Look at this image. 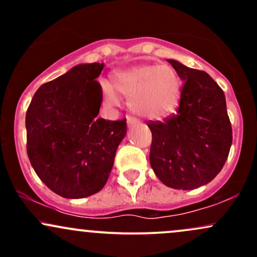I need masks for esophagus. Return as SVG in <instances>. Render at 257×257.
Segmentation results:
<instances>
[{"instance_id":"esophagus-1","label":"esophagus","mask_w":257,"mask_h":257,"mask_svg":"<svg viewBox=\"0 0 257 257\" xmlns=\"http://www.w3.org/2000/svg\"><path fill=\"white\" fill-rule=\"evenodd\" d=\"M126 123H128L129 126L138 125L139 124V120L135 119V118H133V117H128V118H126Z\"/></svg>"}]
</instances>
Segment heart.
Instances as JSON below:
<instances>
[{
    "label": "heart",
    "instance_id": "obj_1",
    "mask_svg": "<svg viewBox=\"0 0 257 257\" xmlns=\"http://www.w3.org/2000/svg\"><path fill=\"white\" fill-rule=\"evenodd\" d=\"M101 89L108 106H118L122 94L129 96V107L135 114L146 119H161L178 107L182 83L169 65H139L116 71L112 83L101 82Z\"/></svg>",
    "mask_w": 257,
    "mask_h": 257
}]
</instances>
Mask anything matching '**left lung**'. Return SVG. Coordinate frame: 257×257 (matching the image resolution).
<instances>
[{
  "label": "left lung",
  "instance_id": "obj_1",
  "mask_svg": "<svg viewBox=\"0 0 257 257\" xmlns=\"http://www.w3.org/2000/svg\"><path fill=\"white\" fill-rule=\"evenodd\" d=\"M184 82L176 114L150 122V164L157 178L175 190H193L222 169L232 145L225 94L208 73L168 59Z\"/></svg>",
  "mask_w": 257,
  "mask_h": 257
}]
</instances>
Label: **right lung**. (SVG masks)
Wrapping results in <instances>:
<instances>
[{"label": "right lung", "mask_w": 257, "mask_h": 257, "mask_svg": "<svg viewBox=\"0 0 257 257\" xmlns=\"http://www.w3.org/2000/svg\"><path fill=\"white\" fill-rule=\"evenodd\" d=\"M104 64H78L35 93L26 112L28 156L54 193L79 199L104 187L126 122L98 118Z\"/></svg>", "instance_id": "obj_1"}]
</instances>
